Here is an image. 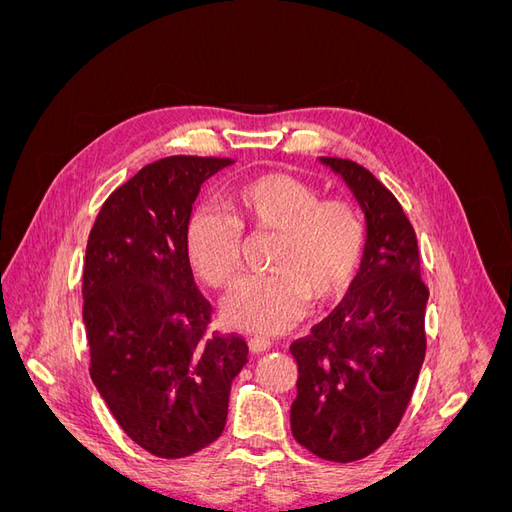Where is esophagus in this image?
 I'll return each mask as SVG.
<instances>
[{
  "instance_id": "1",
  "label": "esophagus",
  "mask_w": 512,
  "mask_h": 512,
  "mask_svg": "<svg viewBox=\"0 0 512 512\" xmlns=\"http://www.w3.org/2000/svg\"><path fill=\"white\" fill-rule=\"evenodd\" d=\"M271 346H273V342H271V339H267V337H252V339H250V350H252L254 354L267 352Z\"/></svg>"
}]
</instances>
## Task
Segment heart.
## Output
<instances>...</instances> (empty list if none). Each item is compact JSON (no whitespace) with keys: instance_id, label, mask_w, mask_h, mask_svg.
<instances>
[{"instance_id":"obj_1","label":"heart","mask_w":512,"mask_h":512,"mask_svg":"<svg viewBox=\"0 0 512 512\" xmlns=\"http://www.w3.org/2000/svg\"><path fill=\"white\" fill-rule=\"evenodd\" d=\"M224 211L198 209L185 226V252L196 275L215 290L237 282L243 232L273 235L267 269L247 277L226 301L230 327L282 333L299 322L309 301L342 297L359 273L367 230L348 198H320V190L288 173L245 179L222 196Z\"/></svg>"}]
</instances>
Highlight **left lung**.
<instances>
[{"label":"left lung","mask_w":512,"mask_h":512,"mask_svg":"<svg viewBox=\"0 0 512 512\" xmlns=\"http://www.w3.org/2000/svg\"><path fill=\"white\" fill-rule=\"evenodd\" d=\"M348 183L367 220L361 269L344 301L290 352L299 365L292 436L320 459L348 463L399 427L425 361L416 232L391 190L352 160L320 158Z\"/></svg>","instance_id":"obj_1"}]
</instances>
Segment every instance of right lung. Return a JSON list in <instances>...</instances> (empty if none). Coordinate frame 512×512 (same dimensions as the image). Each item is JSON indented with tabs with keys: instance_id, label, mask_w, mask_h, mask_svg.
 <instances>
[{
	"instance_id": "1",
	"label": "right lung",
	"mask_w": 512,
	"mask_h": 512,
	"mask_svg": "<svg viewBox=\"0 0 512 512\" xmlns=\"http://www.w3.org/2000/svg\"><path fill=\"white\" fill-rule=\"evenodd\" d=\"M228 158L170 156L117 188L89 232L83 320L89 374L119 427L162 459L218 440L247 342L209 331L185 252V226L205 179Z\"/></svg>"
}]
</instances>
